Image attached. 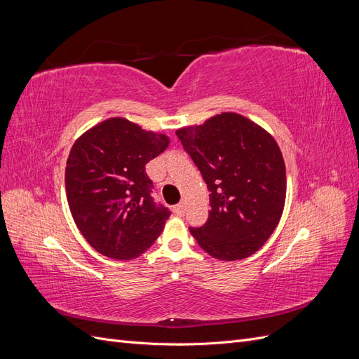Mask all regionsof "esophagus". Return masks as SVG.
<instances>
[{"label": "esophagus", "instance_id": "1", "mask_svg": "<svg viewBox=\"0 0 359 359\" xmlns=\"http://www.w3.org/2000/svg\"><path fill=\"white\" fill-rule=\"evenodd\" d=\"M173 211H175V214H178V215H184V212H186V203L181 202V203L175 205L173 206Z\"/></svg>", "mask_w": 359, "mask_h": 359}]
</instances>
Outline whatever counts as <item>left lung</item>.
Wrapping results in <instances>:
<instances>
[{
  "label": "left lung",
  "instance_id": "1",
  "mask_svg": "<svg viewBox=\"0 0 359 359\" xmlns=\"http://www.w3.org/2000/svg\"><path fill=\"white\" fill-rule=\"evenodd\" d=\"M210 190L206 223L190 227L210 256L240 260L256 253L277 227L286 199V168L266 130L235 112L177 130Z\"/></svg>",
  "mask_w": 359,
  "mask_h": 359
}]
</instances>
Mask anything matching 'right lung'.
Returning a JSON list of instances; mask_svg holds the SVG:
<instances>
[{
	"label": "right lung",
	"instance_id": "1",
	"mask_svg": "<svg viewBox=\"0 0 359 359\" xmlns=\"http://www.w3.org/2000/svg\"><path fill=\"white\" fill-rule=\"evenodd\" d=\"M169 137L147 132L126 118H109L73 144L66 193L73 220L100 255L130 260L161 233L170 211L156 203L145 165L161 154Z\"/></svg>",
	"mask_w": 359,
	"mask_h": 359
}]
</instances>
